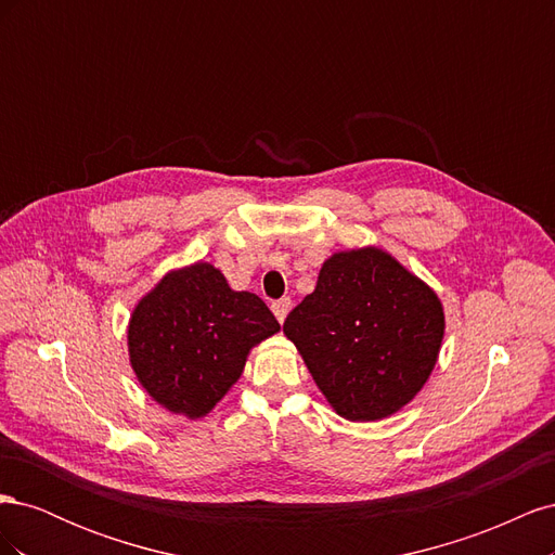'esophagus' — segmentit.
I'll return each mask as SVG.
<instances>
[{
	"label": "esophagus",
	"mask_w": 555,
	"mask_h": 555,
	"mask_svg": "<svg viewBox=\"0 0 555 555\" xmlns=\"http://www.w3.org/2000/svg\"><path fill=\"white\" fill-rule=\"evenodd\" d=\"M273 308V314L278 317V322L282 324L284 322V317H287V312H289V308H292V300L284 296V298H280V300H275V304L271 306Z\"/></svg>",
	"instance_id": "1"
}]
</instances>
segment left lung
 <instances>
[{"label": "left lung", "instance_id": "obj_1", "mask_svg": "<svg viewBox=\"0 0 555 555\" xmlns=\"http://www.w3.org/2000/svg\"><path fill=\"white\" fill-rule=\"evenodd\" d=\"M282 331L335 412L377 422L405 408L430 377L444 312L438 294L389 251L361 247L324 261L314 292Z\"/></svg>", "mask_w": 555, "mask_h": 555}]
</instances>
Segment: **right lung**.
<instances>
[{
  "instance_id": "right-lung-1",
  "label": "right lung",
  "mask_w": 555,
  "mask_h": 555,
  "mask_svg": "<svg viewBox=\"0 0 555 555\" xmlns=\"http://www.w3.org/2000/svg\"><path fill=\"white\" fill-rule=\"evenodd\" d=\"M278 331L257 294L233 292L215 266L198 261L166 273L133 308L129 361L162 408L201 418L238 382L249 349Z\"/></svg>"
}]
</instances>
